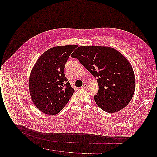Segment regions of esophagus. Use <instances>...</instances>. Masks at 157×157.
<instances>
[{
    "label": "esophagus",
    "instance_id": "34e87169",
    "mask_svg": "<svg viewBox=\"0 0 157 157\" xmlns=\"http://www.w3.org/2000/svg\"><path fill=\"white\" fill-rule=\"evenodd\" d=\"M82 88L83 89H86V88H87V85H86V84H84V85H83Z\"/></svg>",
    "mask_w": 157,
    "mask_h": 157
}]
</instances>
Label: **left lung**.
<instances>
[{
    "label": "left lung",
    "mask_w": 157,
    "mask_h": 157,
    "mask_svg": "<svg viewBox=\"0 0 157 157\" xmlns=\"http://www.w3.org/2000/svg\"><path fill=\"white\" fill-rule=\"evenodd\" d=\"M97 79L99 90L94 99L108 113L125 108L133 97L135 78L128 60L116 49L105 46H79L71 55Z\"/></svg>",
    "instance_id": "8db88e82"
}]
</instances>
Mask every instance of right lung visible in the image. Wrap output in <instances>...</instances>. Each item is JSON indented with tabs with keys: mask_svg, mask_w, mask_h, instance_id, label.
Returning a JSON list of instances; mask_svg holds the SVG:
<instances>
[{
	"mask_svg": "<svg viewBox=\"0 0 157 157\" xmlns=\"http://www.w3.org/2000/svg\"><path fill=\"white\" fill-rule=\"evenodd\" d=\"M77 45L55 46L44 53L30 73L29 88L35 105L48 115H56L67 104L74 90L64 74L65 65Z\"/></svg>",
	"mask_w": 157,
	"mask_h": 157,
	"instance_id": "right-lung-1",
	"label": "right lung"
}]
</instances>
